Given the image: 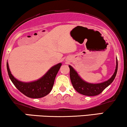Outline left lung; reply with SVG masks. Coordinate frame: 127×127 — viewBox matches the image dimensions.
<instances>
[{
	"mask_svg": "<svg viewBox=\"0 0 127 127\" xmlns=\"http://www.w3.org/2000/svg\"><path fill=\"white\" fill-rule=\"evenodd\" d=\"M69 67L70 69V79H71L72 86L75 89V90L78 93L85 95V96H97L102 93L114 80L118 71V60L117 58L115 70L112 76L107 81L102 82V83H97V84L90 83L84 81L80 77V76L78 75L77 71L74 69V68H73L72 66L69 65Z\"/></svg>",
	"mask_w": 127,
	"mask_h": 127,
	"instance_id": "obj_1",
	"label": "left lung"
}]
</instances>
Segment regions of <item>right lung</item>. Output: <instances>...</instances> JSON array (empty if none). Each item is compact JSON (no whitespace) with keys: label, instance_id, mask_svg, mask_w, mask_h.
Instances as JSON below:
<instances>
[{"label":"right lung","instance_id":"obj_1","mask_svg":"<svg viewBox=\"0 0 127 127\" xmlns=\"http://www.w3.org/2000/svg\"><path fill=\"white\" fill-rule=\"evenodd\" d=\"M62 63H59L52 66L47 72L41 78L35 81L23 82L15 78L10 72L8 62L6 66L9 78L19 91L26 96L37 99L46 96L51 92L53 88L55 77L57 75Z\"/></svg>","mask_w":127,"mask_h":127}]
</instances>
